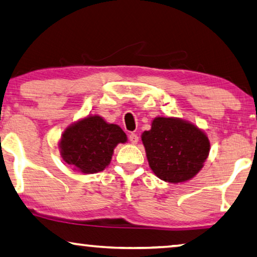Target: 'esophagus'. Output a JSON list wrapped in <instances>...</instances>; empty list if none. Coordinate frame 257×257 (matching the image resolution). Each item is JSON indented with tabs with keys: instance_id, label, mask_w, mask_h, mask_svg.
I'll return each mask as SVG.
<instances>
[{
	"instance_id": "obj_1",
	"label": "esophagus",
	"mask_w": 257,
	"mask_h": 257,
	"mask_svg": "<svg viewBox=\"0 0 257 257\" xmlns=\"http://www.w3.org/2000/svg\"><path fill=\"white\" fill-rule=\"evenodd\" d=\"M139 140H140V137L137 136V134H130L129 135V141L132 142L133 144H137V142H139Z\"/></svg>"
}]
</instances>
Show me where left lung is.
Returning a JSON list of instances; mask_svg holds the SVG:
<instances>
[{"mask_svg": "<svg viewBox=\"0 0 257 257\" xmlns=\"http://www.w3.org/2000/svg\"><path fill=\"white\" fill-rule=\"evenodd\" d=\"M142 142L153 173L172 183L193 179L210 151L205 133L179 117L153 118L151 129L142 134Z\"/></svg>", "mask_w": 257, "mask_h": 257, "instance_id": "obj_1", "label": "left lung"}]
</instances>
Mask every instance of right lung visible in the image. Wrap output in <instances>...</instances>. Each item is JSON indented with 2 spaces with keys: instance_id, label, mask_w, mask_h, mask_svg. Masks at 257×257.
Returning <instances> with one entry per match:
<instances>
[{
  "instance_id": "right-lung-1",
  "label": "right lung",
  "mask_w": 257,
  "mask_h": 257,
  "mask_svg": "<svg viewBox=\"0 0 257 257\" xmlns=\"http://www.w3.org/2000/svg\"><path fill=\"white\" fill-rule=\"evenodd\" d=\"M125 142L127 135L117 124L107 123L99 115H89L64 130L59 147L69 166L84 174H93L109 165L114 149Z\"/></svg>"
}]
</instances>
